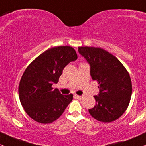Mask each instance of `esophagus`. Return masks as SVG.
<instances>
[{"instance_id": "esophagus-1", "label": "esophagus", "mask_w": 146, "mask_h": 146, "mask_svg": "<svg viewBox=\"0 0 146 146\" xmlns=\"http://www.w3.org/2000/svg\"><path fill=\"white\" fill-rule=\"evenodd\" d=\"M74 97H75L76 98H77V99H79V100H81L82 98V96H80V95H74Z\"/></svg>"}]
</instances>
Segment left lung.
Instances as JSON below:
<instances>
[{
    "instance_id": "obj_1",
    "label": "left lung",
    "mask_w": 146,
    "mask_h": 146,
    "mask_svg": "<svg viewBox=\"0 0 146 146\" xmlns=\"http://www.w3.org/2000/svg\"><path fill=\"white\" fill-rule=\"evenodd\" d=\"M79 53L90 65V75L98 81V95L96 103L89 112L95 119L110 123L125 112L132 95L130 74L123 64L108 51L98 47L81 46Z\"/></svg>"
}]
</instances>
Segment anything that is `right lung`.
Masks as SVG:
<instances>
[{"instance_id": "add662e5", "label": "right lung", "mask_w": 146, "mask_h": 146, "mask_svg": "<svg viewBox=\"0 0 146 146\" xmlns=\"http://www.w3.org/2000/svg\"><path fill=\"white\" fill-rule=\"evenodd\" d=\"M77 55L71 46H60L44 51L23 72L19 86L21 103L28 115L43 124L53 123L72 102L73 95H63L52 87L64 68Z\"/></svg>"}]
</instances>
